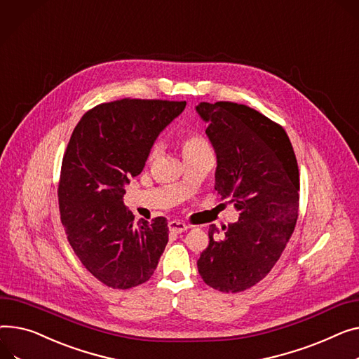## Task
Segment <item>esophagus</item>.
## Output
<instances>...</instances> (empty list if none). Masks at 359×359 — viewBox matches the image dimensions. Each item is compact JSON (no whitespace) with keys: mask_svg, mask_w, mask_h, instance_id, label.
<instances>
[{"mask_svg":"<svg viewBox=\"0 0 359 359\" xmlns=\"http://www.w3.org/2000/svg\"><path fill=\"white\" fill-rule=\"evenodd\" d=\"M169 229H170V232H173V233H182V232L187 231L189 226H187L184 222L172 221V222H169Z\"/></svg>","mask_w":359,"mask_h":359,"instance_id":"34e87169","label":"esophagus"}]
</instances>
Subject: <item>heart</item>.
Segmentation results:
<instances>
[{
    "instance_id": "b5f03b06",
    "label": "heart",
    "mask_w": 359,
    "mask_h": 359,
    "mask_svg": "<svg viewBox=\"0 0 359 359\" xmlns=\"http://www.w3.org/2000/svg\"><path fill=\"white\" fill-rule=\"evenodd\" d=\"M180 144H182V151H183V154H186V153H189V151H194V150H198V149L206 146V142H205V140H203L199 134H196V133H186V134L182 137ZM157 153H158V146H154V147L150 150L149 160H153V158L157 156Z\"/></svg>"
}]
</instances>
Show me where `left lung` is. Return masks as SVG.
<instances>
[{"label": "left lung", "instance_id": "obj_1", "mask_svg": "<svg viewBox=\"0 0 359 359\" xmlns=\"http://www.w3.org/2000/svg\"><path fill=\"white\" fill-rule=\"evenodd\" d=\"M196 112L217 154L215 190L240 212L224 238L209 226L198 270L215 290L243 292L270 273L294 231L297 160L283 127L247 105L201 102Z\"/></svg>", "mask_w": 359, "mask_h": 359}]
</instances>
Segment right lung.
Segmentation results:
<instances>
[{"mask_svg":"<svg viewBox=\"0 0 359 359\" xmlns=\"http://www.w3.org/2000/svg\"><path fill=\"white\" fill-rule=\"evenodd\" d=\"M184 107V101H114L88 111L72 133L57 192L60 219L85 269L108 287L146 283L169 241L165 219L134 222L124 195L158 134Z\"/></svg>","mask_w":359,"mask_h":359,"instance_id":"right-lung-1","label":"right lung"}]
</instances>
